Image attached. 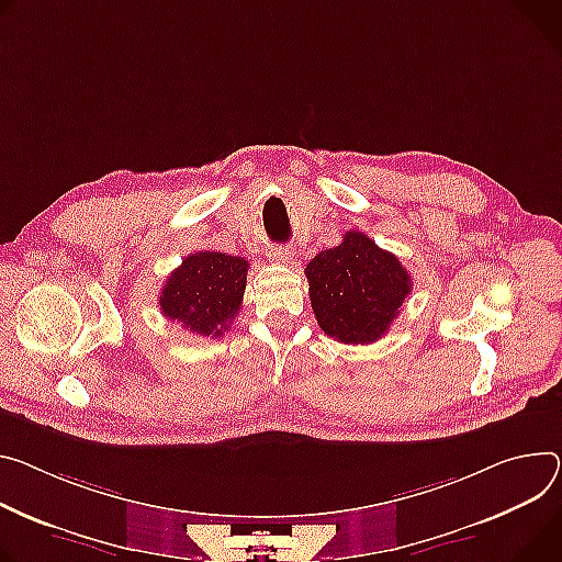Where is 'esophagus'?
<instances>
[{
	"instance_id": "obj_1",
	"label": "esophagus",
	"mask_w": 562,
	"mask_h": 562,
	"mask_svg": "<svg viewBox=\"0 0 562 562\" xmlns=\"http://www.w3.org/2000/svg\"><path fill=\"white\" fill-rule=\"evenodd\" d=\"M269 260H271L273 265H284V262L289 260V250H286L284 246H273V248L269 250Z\"/></svg>"
}]
</instances>
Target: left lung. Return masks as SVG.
<instances>
[{
  "instance_id": "1",
  "label": "left lung",
  "mask_w": 562,
  "mask_h": 562,
  "mask_svg": "<svg viewBox=\"0 0 562 562\" xmlns=\"http://www.w3.org/2000/svg\"><path fill=\"white\" fill-rule=\"evenodd\" d=\"M321 329L345 345L379 340L413 289L411 273L368 235L347 231L304 269Z\"/></svg>"
}]
</instances>
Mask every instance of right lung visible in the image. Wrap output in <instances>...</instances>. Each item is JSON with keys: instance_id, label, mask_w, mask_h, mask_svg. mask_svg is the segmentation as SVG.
I'll use <instances>...</instances> for the list:
<instances>
[{"instance_id": "obj_1", "label": "right lung", "mask_w": 562, "mask_h": 562, "mask_svg": "<svg viewBox=\"0 0 562 562\" xmlns=\"http://www.w3.org/2000/svg\"><path fill=\"white\" fill-rule=\"evenodd\" d=\"M248 262L217 250L192 252L161 289V314L196 336H222L241 310Z\"/></svg>"}]
</instances>
